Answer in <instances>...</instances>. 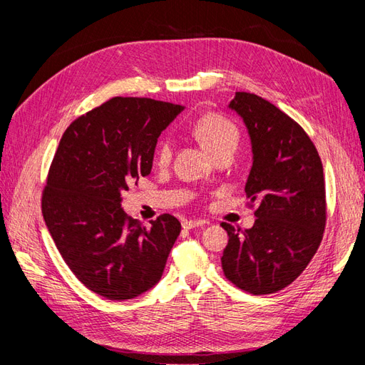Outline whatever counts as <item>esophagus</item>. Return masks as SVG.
Masks as SVG:
<instances>
[{"instance_id":"obj_1","label":"esophagus","mask_w":365,"mask_h":365,"mask_svg":"<svg viewBox=\"0 0 365 365\" xmlns=\"http://www.w3.org/2000/svg\"><path fill=\"white\" fill-rule=\"evenodd\" d=\"M207 222L204 219H190V220H184L182 228L184 230H192V228H196V227H202Z\"/></svg>"}]
</instances>
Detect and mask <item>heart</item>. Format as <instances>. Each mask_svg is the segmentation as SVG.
Listing matches in <instances>:
<instances>
[{"mask_svg":"<svg viewBox=\"0 0 365 365\" xmlns=\"http://www.w3.org/2000/svg\"><path fill=\"white\" fill-rule=\"evenodd\" d=\"M193 132L201 145L216 155L217 152L224 149H236L239 141V130L233 121L224 115L215 113L205 114L197 118L193 125ZM172 157V143L169 137H163L158 141L155 158L158 163H168Z\"/></svg>","mask_w":365,"mask_h":365,"instance_id":"b5f03b06","label":"heart"}]
</instances>
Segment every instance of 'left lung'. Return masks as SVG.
<instances>
[{"label": "left lung", "mask_w": 365, "mask_h": 365, "mask_svg": "<svg viewBox=\"0 0 365 365\" xmlns=\"http://www.w3.org/2000/svg\"><path fill=\"white\" fill-rule=\"evenodd\" d=\"M230 108L244 118L252 145L245 185L257 202L248 230L222 222L228 233L222 269L252 295L282 291L300 275L322 244L326 220L323 164L304 129L264 98L236 93Z\"/></svg>", "instance_id": "left-lung-1"}]
</instances>
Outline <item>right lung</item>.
I'll return each instance as SVG.
<instances>
[{
  "label": "right lung",
  "instance_id": "1",
  "mask_svg": "<svg viewBox=\"0 0 365 365\" xmlns=\"http://www.w3.org/2000/svg\"><path fill=\"white\" fill-rule=\"evenodd\" d=\"M184 109L146 97H114L63 132L42 190V216L62 259L88 289L129 300L161 279L181 233L164 213L150 227L121 208V192L152 170L161 132Z\"/></svg>",
  "mask_w": 365,
  "mask_h": 365
}]
</instances>
